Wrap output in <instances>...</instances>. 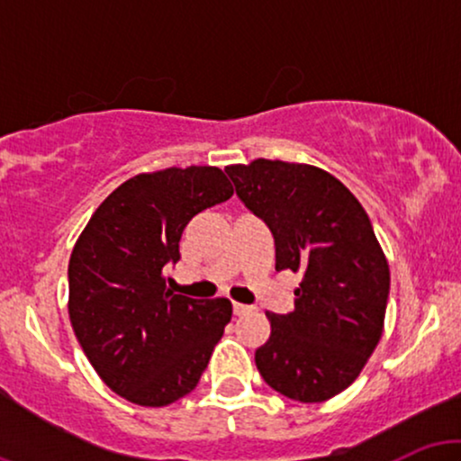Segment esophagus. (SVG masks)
I'll return each instance as SVG.
<instances>
[{
  "label": "esophagus",
  "mask_w": 461,
  "mask_h": 461,
  "mask_svg": "<svg viewBox=\"0 0 461 461\" xmlns=\"http://www.w3.org/2000/svg\"><path fill=\"white\" fill-rule=\"evenodd\" d=\"M249 310H251V308H249V305H245V303H236V301H234V314H236V316L247 314Z\"/></svg>",
  "instance_id": "obj_1"
}]
</instances>
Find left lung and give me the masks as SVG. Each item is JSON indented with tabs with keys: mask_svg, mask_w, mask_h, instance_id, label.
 <instances>
[{
	"mask_svg": "<svg viewBox=\"0 0 461 461\" xmlns=\"http://www.w3.org/2000/svg\"><path fill=\"white\" fill-rule=\"evenodd\" d=\"M236 194L275 240V268L301 273L294 310L271 314L256 351L262 379L301 403L348 388L384 331L390 268L366 210L340 179L312 164H231Z\"/></svg>",
	"mask_w": 461,
	"mask_h": 461,
	"instance_id": "1",
	"label": "left lung"
}]
</instances>
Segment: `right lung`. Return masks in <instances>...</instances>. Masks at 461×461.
Instances as JSON below:
<instances>
[{
  "mask_svg": "<svg viewBox=\"0 0 461 461\" xmlns=\"http://www.w3.org/2000/svg\"><path fill=\"white\" fill-rule=\"evenodd\" d=\"M234 194L216 167L140 173L113 190L68 260V319L102 382L130 403L193 393L231 319L230 299H190L164 284L194 214Z\"/></svg>",
  "mask_w": 461,
  "mask_h": 461,
  "instance_id": "1",
  "label": "right lung"
}]
</instances>
